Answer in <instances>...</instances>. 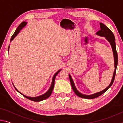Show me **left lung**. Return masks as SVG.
I'll list each match as a JSON object with an SVG mask.
<instances>
[{
	"label": "left lung",
	"instance_id": "obj_1",
	"mask_svg": "<svg viewBox=\"0 0 123 123\" xmlns=\"http://www.w3.org/2000/svg\"><path fill=\"white\" fill-rule=\"evenodd\" d=\"M100 30H99L96 33V35H98L99 36L105 37V38L107 39V41L110 43V45H111L112 49V51H113V57H114V71L113 74V76H112L111 81L110 82V84L109 86H108L105 89H104V90L101 91L100 92H99L95 93L94 94H93L91 95H86L84 94H82L81 93H80V92L77 89L75 86L74 81L73 80L71 75H70V74H69V80H70V84H71L72 89H73L74 93H75L78 96H79V97L82 98L88 99H94V98H97L98 97L100 96V95H101V94H103V93H105V92L112 86V85L113 84V82L114 81V78H115L116 69H117V64H118V54H117V50H116L115 37H114L113 32L111 31V30H110V29L108 28L105 24L102 23H100Z\"/></svg>",
	"mask_w": 123,
	"mask_h": 123
}]
</instances>
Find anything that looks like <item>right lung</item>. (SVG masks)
I'll return each mask as SVG.
<instances>
[{
    "label": "right lung",
    "mask_w": 123,
    "mask_h": 123,
    "mask_svg": "<svg viewBox=\"0 0 123 123\" xmlns=\"http://www.w3.org/2000/svg\"><path fill=\"white\" fill-rule=\"evenodd\" d=\"M26 24H27V22H23L22 23L20 24L18 26V28H17L16 30L15 31V32H14L13 35H12V36L11 37V40H10V42H11L14 38H15L17 35L18 34V33L20 32V31L23 28L24 26H25ZM9 48H10V46H9V48H8V51H9ZM61 69H60V70H58L57 72H56L55 73V74L54 75V76L53 77V79H52V82H51V85H50V88H49L48 90L45 93H44V94H42V95H39V96H37V97H31L26 96V95H25L23 94H22V93H20V92L16 88L15 86H14V85H13H13L14 86V88H15V89H16L17 91L18 92H19V93H20V94H22L24 97L26 98L27 99H28L29 100H31L34 101H42V100H45V99H47L48 98H49L50 97V95H51L52 92H53V89H54V84H55V80L56 76L57 74L59 73L60 71H61Z\"/></svg>",
    "instance_id": "obj_1"
}]
</instances>
